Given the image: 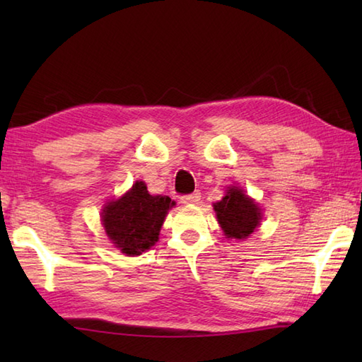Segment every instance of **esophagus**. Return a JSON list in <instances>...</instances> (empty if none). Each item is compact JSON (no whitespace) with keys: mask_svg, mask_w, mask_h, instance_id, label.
Segmentation results:
<instances>
[{"mask_svg":"<svg viewBox=\"0 0 362 362\" xmlns=\"http://www.w3.org/2000/svg\"><path fill=\"white\" fill-rule=\"evenodd\" d=\"M180 201H182V204H185V205H194V204H197L199 201H201V193H193V194L182 196Z\"/></svg>","mask_w":362,"mask_h":362,"instance_id":"1","label":"esophagus"}]
</instances>
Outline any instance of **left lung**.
Masks as SVG:
<instances>
[{"label": "left lung", "mask_w": 362, "mask_h": 362, "mask_svg": "<svg viewBox=\"0 0 362 362\" xmlns=\"http://www.w3.org/2000/svg\"><path fill=\"white\" fill-rule=\"evenodd\" d=\"M213 206L227 238L245 240L259 226L261 209L241 188L230 187L227 194Z\"/></svg>", "instance_id": "left-lung-1"}]
</instances>
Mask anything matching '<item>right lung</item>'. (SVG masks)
<instances>
[{
    "instance_id": "right-lung-1",
    "label": "right lung",
    "mask_w": 362,
    "mask_h": 362,
    "mask_svg": "<svg viewBox=\"0 0 362 362\" xmlns=\"http://www.w3.org/2000/svg\"><path fill=\"white\" fill-rule=\"evenodd\" d=\"M174 205L168 196L149 194L144 182H135L126 194L103 209L105 235L126 255H141L158 241L168 210Z\"/></svg>"
}]
</instances>
